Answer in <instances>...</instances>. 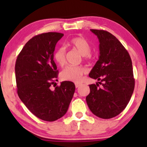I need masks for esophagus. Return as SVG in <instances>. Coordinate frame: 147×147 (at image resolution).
I'll list each match as a JSON object with an SVG mask.
<instances>
[{
	"mask_svg": "<svg viewBox=\"0 0 147 147\" xmlns=\"http://www.w3.org/2000/svg\"><path fill=\"white\" fill-rule=\"evenodd\" d=\"M81 85H82V84H78V83H76L75 84V87L76 88H79V86H80Z\"/></svg>",
	"mask_w": 147,
	"mask_h": 147,
	"instance_id": "1",
	"label": "esophagus"
}]
</instances>
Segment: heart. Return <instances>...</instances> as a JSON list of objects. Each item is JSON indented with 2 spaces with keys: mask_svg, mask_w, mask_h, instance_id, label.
Masks as SVG:
<instances>
[{
  "mask_svg": "<svg viewBox=\"0 0 147 147\" xmlns=\"http://www.w3.org/2000/svg\"><path fill=\"white\" fill-rule=\"evenodd\" d=\"M69 45L76 49L81 55H83L85 60H90L92 55L90 53V45L86 39L83 37H74L69 42ZM54 59L57 63L61 67H63L65 63V49L64 47H60L56 50L54 55ZM86 70L82 66H74L70 65L66 67L61 72V78L63 81L79 83L83 79V76Z\"/></svg>",
  "mask_w": 147,
  "mask_h": 147,
  "instance_id": "1",
  "label": "heart"
}]
</instances>
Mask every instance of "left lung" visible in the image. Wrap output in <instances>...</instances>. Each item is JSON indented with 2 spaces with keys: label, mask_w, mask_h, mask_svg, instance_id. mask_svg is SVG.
I'll return each mask as SVG.
<instances>
[{
  "label": "left lung",
  "mask_w": 147,
  "mask_h": 147,
  "mask_svg": "<svg viewBox=\"0 0 147 147\" xmlns=\"http://www.w3.org/2000/svg\"><path fill=\"white\" fill-rule=\"evenodd\" d=\"M99 39V59L89 77L99 81L90 84L86 102L95 115L110 119L126 107L135 87L133 65L127 50L120 41L107 31L90 30ZM102 88H98V84Z\"/></svg>",
  "instance_id": "obj_1"
}]
</instances>
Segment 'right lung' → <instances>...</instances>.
Instances as JSON below:
<instances>
[{
  "mask_svg": "<svg viewBox=\"0 0 147 147\" xmlns=\"http://www.w3.org/2000/svg\"><path fill=\"white\" fill-rule=\"evenodd\" d=\"M63 36L48 32L34 36L22 49L15 65L18 97L32 113L48 122L66 113L75 90V84L68 81L51 89L58 75L54 51Z\"/></svg>",
  "mask_w": 147,
  "mask_h": 147,
  "instance_id": "right-lung-1",
  "label": "right lung"
}]
</instances>
